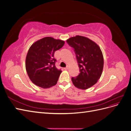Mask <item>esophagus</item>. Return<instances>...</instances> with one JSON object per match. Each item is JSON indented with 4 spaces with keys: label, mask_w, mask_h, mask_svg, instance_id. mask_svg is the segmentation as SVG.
I'll use <instances>...</instances> for the list:
<instances>
[{
    "label": "esophagus",
    "mask_w": 131,
    "mask_h": 131,
    "mask_svg": "<svg viewBox=\"0 0 131 131\" xmlns=\"http://www.w3.org/2000/svg\"><path fill=\"white\" fill-rule=\"evenodd\" d=\"M68 68H69V67H68V66H67L66 68H64V70H67V69H68Z\"/></svg>",
    "instance_id": "esophagus-1"
}]
</instances>
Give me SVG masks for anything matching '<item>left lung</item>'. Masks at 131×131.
I'll return each mask as SVG.
<instances>
[{
    "mask_svg": "<svg viewBox=\"0 0 131 131\" xmlns=\"http://www.w3.org/2000/svg\"><path fill=\"white\" fill-rule=\"evenodd\" d=\"M67 42L73 48L80 71L77 77L72 78V81L77 88L88 89L101 77L104 65L102 51L96 43L80 35L69 38Z\"/></svg>",
    "mask_w": 131,
    "mask_h": 131,
    "instance_id": "1",
    "label": "left lung"
}]
</instances>
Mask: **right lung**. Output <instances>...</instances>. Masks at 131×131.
<instances>
[{
	"instance_id": "add662e5",
	"label": "right lung",
	"mask_w": 131,
	"mask_h": 131,
	"mask_svg": "<svg viewBox=\"0 0 131 131\" xmlns=\"http://www.w3.org/2000/svg\"><path fill=\"white\" fill-rule=\"evenodd\" d=\"M64 41L51 37H45L30 46L26 59L28 75L35 85L43 89L50 88L57 84L62 71L55 63L54 53L60 49Z\"/></svg>"
}]
</instances>
